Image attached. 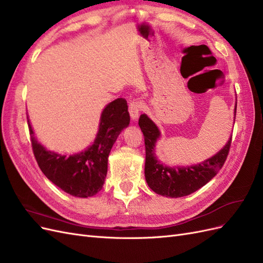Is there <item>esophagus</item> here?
<instances>
[{
    "instance_id": "1",
    "label": "esophagus",
    "mask_w": 263,
    "mask_h": 263,
    "mask_svg": "<svg viewBox=\"0 0 263 263\" xmlns=\"http://www.w3.org/2000/svg\"><path fill=\"white\" fill-rule=\"evenodd\" d=\"M142 109V103L139 101H133L128 106V112L133 121H137L140 110Z\"/></svg>"
}]
</instances>
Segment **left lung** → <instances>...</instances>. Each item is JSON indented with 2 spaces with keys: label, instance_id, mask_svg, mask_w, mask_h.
<instances>
[{
  "label": "left lung",
  "instance_id": "8db88e82",
  "mask_svg": "<svg viewBox=\"0 0 263 263\" xmlns=\"http://www.w3.org/2000/svg\"><path fill=\"white\" fill-rule=\"evenodd\" d=\"M236 107L234 118L236 117ZM138 125L144 134L146 147L145 177L148 186L155 193L165 197H182L192 194L210 182L225 163L232 144V136L217 154L192 165H166L156 155V145L161 137L158 126L148 115L139 117Z\"/></svg>",
  "mask_w": 263,
  "mask_h": 263
}]
</instances>
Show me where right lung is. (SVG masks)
<instances>
[{"label": "right lung", "instance_id": "add662e5", "mask_svg": "<svg viewBox=\"0 0 263 263\" xmlns=\"http://www.w3.org/2000/svg\"><path fill=\"white\" fill-rule=\"evenodd\" d=\"M31 146L39 168L54 185L76 197H91L104 184L107 161L119 134L128 127L130 117L124 99H117L103 108L99 129L92 145L70 156L47 149L37 140L27 116Z\"/></svg>", "mask_w": 263, "mask_h": 263}]
</instances>
